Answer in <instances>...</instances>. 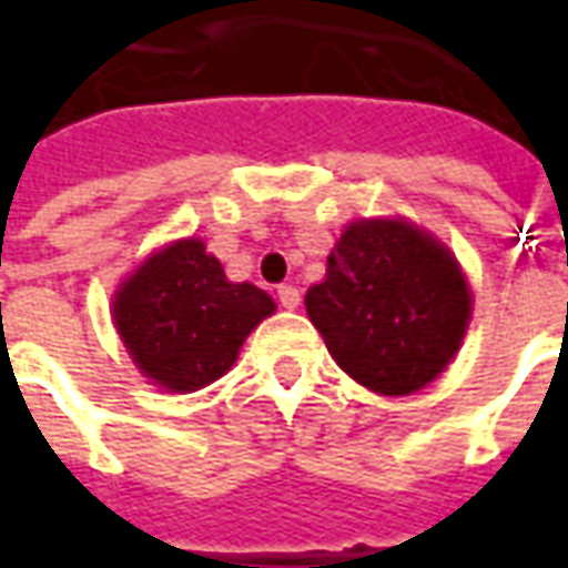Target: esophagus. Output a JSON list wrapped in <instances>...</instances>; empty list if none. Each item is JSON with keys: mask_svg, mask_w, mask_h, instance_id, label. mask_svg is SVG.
I'll list each match as a JSON object with an SVG mask.
<instances>
[{"mask_svg": "<svg viewBox=\"0 0 568 568\" xmlns=\"http://www.w3.org/2000/svg\"><path fill=\"white\" fill-rule=\"evenodd\" d=\"M276 295H280V304H283L285 310H295L297 304H301V292H297L295 285H280Z\"/></svg>", "mask_w": 568, "mask_h": 568, "instance_id": "obj_1", "label": "esophagus"}]
</instances>
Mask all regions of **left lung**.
<instances>
[{"mask_svg":"<svg viewBox=\"0 0 568 568\" xmlns=\"http://www.w3.org/2000/svg\"><path fill=\"white\" fill-rule=\"evenodd\" d=\"M304 304L334 362L381 395L435 381L471 316L459 264L407 222L349 224Z\"/></svg>","mask_w":568,"mask_h":568,"instance_id":"1","label":"left lung"}]
</instances>
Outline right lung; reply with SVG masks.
<instances>
[{"label": "right lung", "instance_id": "obj_1", "mask_svg": "<svg viewBox=\"0 0 568 568\" xmlns=\"http://www.w3.org/2000/svg\"><path fill=\"white\" fill-rule=\"evenodd\" d=\"M273 307L255 285L227 283L200 240H179L121 285L115 325L145 377L191 393L234 365L246 334Z\"/></svg>", "mask_w": 568, "mask_h": 568}]
</instances>
